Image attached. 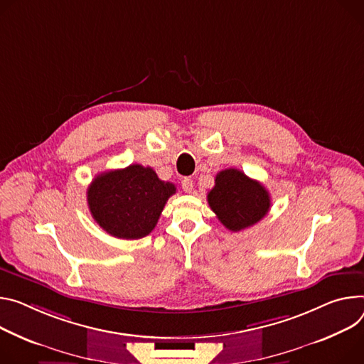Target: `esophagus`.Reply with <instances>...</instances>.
<instances>
[{
  "label": "esophagus",
  "mask_w": 364,
  "mask_h": 364,
  "mask_svg": "<svg viewBox=\"0 0 364 364\" xmlns=\"http://www.w3.org/2000/svg\"><path fill=\"white\" fill-rule=\"evenodd\" d=\"M181 187L186 193H191L194 188V183L191 178H184V180H181Z\"/></svg>",
  "instance_id": "esophagus-1"
}]
</instances>
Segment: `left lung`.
Wrapping results in <instances>:
<instances>
[{"instance_id":"8db88e82","label":"left lung","mask_w":364,"mask_h":364,"mask_svg":"<svg viewBox=\"0 0 364 364\" xmlns=\"http://www.w3.org/2000/svg\"><path fill=\"white\" fill-rule=\"evenodd\" d=\"M208 203L220 223L232 232L259 222L272 206L266 187L237 168L216 174L215 187L208 193Z\"/></svg>"}]
</instances>
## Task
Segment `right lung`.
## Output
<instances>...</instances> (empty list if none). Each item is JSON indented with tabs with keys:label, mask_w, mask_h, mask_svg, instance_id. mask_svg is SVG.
<instances>
[{
	"label": "right lung",
	"mask_w": 364,
	"mask_h": 364,
	"mask_svg": "<svg viewBox=\"0 0 364 364\" xmlns=\"http://www.w3.org/2000/svg\"><path fill=\"white\" fill-rule=\"evenodd\" d=\"M176 186L162 181L151 167L132 164L98 174L87 190L88 209L107 234L139 240L152 232Z\"/></svg>",
	"instance_id": "add662e5"
}]
</instances>
